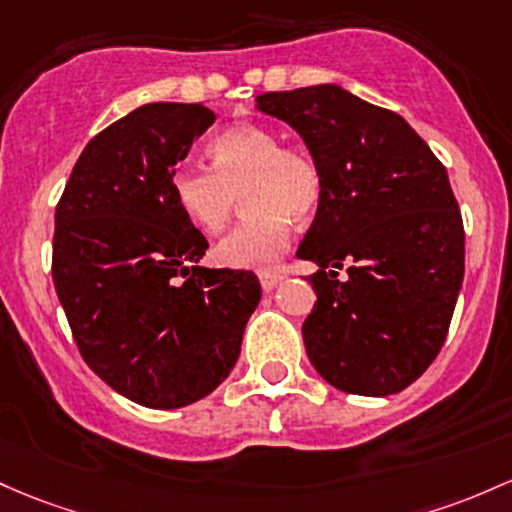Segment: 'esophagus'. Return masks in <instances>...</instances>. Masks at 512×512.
<instances>
[{
	"label": "esophagus",
	"mask_w": 512,
	"mask_h": 512,
	"mask_svg": "<svg viewBox=\"0 0 512 512\" xmlns=\"http://www.w3.org/2000/svg\"><path fill=\"white\" fill-rule=\"evenodd\" d=\"M282 279H284L282 272H262L260 274V284H262V289H265V291H272L274 286L282 282Z\"/></svg>",
	"instance_id": "1"
}]
</instances>
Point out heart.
<instances>
[{
	"mask_svg": "<svg viewBox=\"0 0 512 512\" xmlns=\"http://www.w3.org/2000/svg\"><path fill=\"white\" fill-rule=\"evenodd\" d=\"M211 167H177L170 179L179 211L204 233H221L245 192L247 216L221 243L216 260L233 269L267 272L291 240V218L308 221L323 199V174L308 150L282 145L274 131L238 126L209 145Z\"/></svg>",
	"mask_w": 512,
	"mask_h": 512,
	"instance_id": "obj_1",
	"label": "heart"
}]
</instances>
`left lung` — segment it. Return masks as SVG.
Instances as JSON below:
<instances>
[{
    "mask_svg": "<svg viewBox=\"0 0 512 512\" xmlns=\"http://www.w3.org/2000/svg\"><path fill=\"white\" fill-rule=\"evenodd\" d=\"M257 109L289 123L323 174L296 252L318 265L308 279L318 301L301 328L308 359L345 393L403 391L442 350L464 279L445 165L401 116L338 84L260 94Z\"/></svg>",
    "mask_w": 512,
    "mask_h": 512,
    "instance_id": "1",
    "label": "left lung"
}]
</instances>
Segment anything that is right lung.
<instances>
[{
	"label": "right lung",
	"instance_id": "1",
	"mask_svg": "<svg viewBox=\"0 0 512 512\" xmlns=\"http://www.w3.org/2000/svg\"><path fill=\"white\" fill-rule=\"evenodd\" d=\"M216 114L138 106L94 136L55 209L53 282L80 355L145 408H182L235 367L260 282L209 269L206 238L174 204V165Z\"/></svg>",
	"mask_w": 512,
	"mask_h": 512
}]
</instances>
